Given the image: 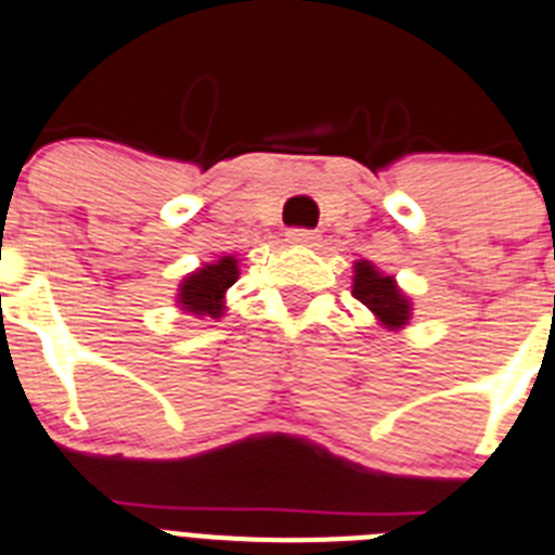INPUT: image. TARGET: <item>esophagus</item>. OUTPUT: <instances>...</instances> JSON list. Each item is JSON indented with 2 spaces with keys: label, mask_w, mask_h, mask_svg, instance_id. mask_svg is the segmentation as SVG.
Masks as SVG:
<instances>
[{
  "label": "esophagus",
  "mask_w": 555,
  "mask_h": 555,
  "mask_svg": "<svg viewBox=\"0 0 555 555\" xmlns=\"http://www.w3.org/2000/svg\"><path fill=\"white\" fill-rule=\"evenodd\" d=\"M287 240H291L293 245H307V248L319 245V234H315V231H307V228H293L291 234H287Z\"/></svg>",
  "instance_id": "34e87169"
}]
</instances>
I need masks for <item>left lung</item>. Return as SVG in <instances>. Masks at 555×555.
I'll return each mask as SVG.
<instances>
[{"instance_id":"1","label":"left lung","mask_w":555,"mask_h":555,"mask_svg":"<svg viewBox=\"0 0 555 555\" xmlns=\"http://www.w3.org/2000/svg\"><path fill=\"white\" fill-rule=\"evenodd\" d=\"M352 296L361 305L372 310V315L384 324L386 330H400L412 315V301L400 293L392 276L380 273L378 268L366 259L356 262V276H352Z\"/></svg>"}]
</instances>
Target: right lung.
<instances>
[{
  "mask_svg": "<svg viewBox=\"0 0 555 555\" xmlns=\"http://www.w3.org/2000/svg\"><path fill=\"white\" fill-rule=\"evenodd\" d=\"M240 279V268H236L234 256H222L217 262L203 264L194 273L180 282V293H177V305L183 307L191 315H211L220 319L225 310V291Z\"/></svg>",
  "mask_w": 555,
  "mask_h": 555,
  "instance_id": "obj_1",
  "label": "right lung"
}]
</instances>
